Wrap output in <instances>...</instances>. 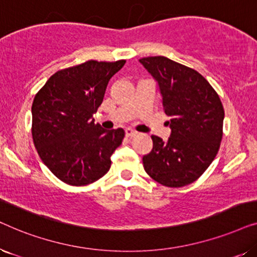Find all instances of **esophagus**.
Masks as SVG:
<instances>
[{
	"label": "esophagus",
	"instance_id": "obj_1",
	"mask_svg": "<svg viewBox=\"0 0 257 257\" xmlns=\"http://www.w3.org/2000/svg\"><path fill=\"white\" fill-rule=\"evenodd\" d=\"M125 133H126V136H127V137H135V136H137V133H138V132H136L135 130L128 127V128L125 130Z\"/></svg>",
	"mask_w": 257,
	"mask_h": 257
}]
</instances>
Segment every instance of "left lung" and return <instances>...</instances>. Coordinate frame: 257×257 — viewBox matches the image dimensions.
<instances>
[{
    "label": "left lung",
    "mask_w": 257,
    "mask_h": 257,
    "mask_svg": "<svg viewBox=\"0 0 257 257\" xmlns=\"http://www.w3.org/2000/svg\"><path fill=\"white\" fill-rule=\"evenodd\" d=\"M158 83L170 120L167 142L152 136L143 157L146 173L166 187H182L205 172L219 151L224 111L215 90L198 71L164 56L139 59Z\"/></svg>",
    "instance_id": "8db88e82"
}]
</instances>
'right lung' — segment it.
I'll return each instance as SVG.
<instances>
[{
    "instance_id": "right-lung-1",
    "label": "right lung",
    "mask_w": 257,
    "mask_h": 257,
    "mask_svg": "<svg viewBox=\"0 0 257 257\" xmlns=\"http://www.w3.org/2000/svg\"><path fill=\"white\" fill-rule=\"evenodd\" d=\"M124 64L89 61L61 70L35 96V147L45 166L65 184H92L110 170L111 156L125 131L104 130L94 124L93 114L103 103L108 80Z\"/></svg>"
}]
</instances>
